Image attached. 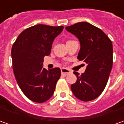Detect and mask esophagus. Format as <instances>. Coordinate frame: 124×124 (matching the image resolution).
<instances>
[{"label":"esophagus","instance_id":"esophagus-1","mask_svg":"<svg viewBox=\"0 0 124 124\" xmlns=\"http://www.w3.org/2000/svg\"><path fill=\"white\" fill-rule=\"evenodd\" d=\"M61 74H63V75H65V76L71 72V71L70 70L67 69V68H61Z\"/></svg>","mask_w":124,"mask_h":124}]
</instances>
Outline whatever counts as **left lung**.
Listing matches in <instances>:
<instances>
[{
    "instance_id": "obj_1",
    "label": "left lung",
    "mask_w": 124,
    "mask_h": 124,
    "mask_svg": "<svg viewBox=\"0 0 124 124\" xmlns=\"http://www.w3.org/2000/svg\"><path fill=\"white\" fill-rule=\"evenodd\" d=\"M65 30L74 34L80 42L77 56L87 64L81 75L74 72L77 80L71 85L74 95L83 101L97 98L103 91L112 67V41L103 31L87 22H80Z\"/></svg>"
}]
</instances>
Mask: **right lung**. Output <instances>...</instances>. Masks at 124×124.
<instances>
[{
	"instance_id": "add662e5",
	"label": "right lung",
	"mask_w": 124,
	"mask_h": 124,
	"mask_svg": "<svg viewBox=\"0 0 124 124\" xmlns=\"http://www.w3.org/2000/svg\"><path fill=\"white\" fill-rule=\"evenodd\" d=\"M63 26L36 25L25 30L12 48L13 70L18 86L28 99L43 103L53 95L61 77L59 68H43V58L50 55L52 43Z\"/></svg>"
}]
</instances>
